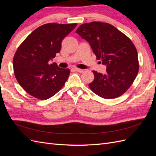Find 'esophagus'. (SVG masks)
Instances as JSON below:
<instances>
[{"instance_id": "1", "label": "esophagus", "mask_w": 156, "mask_h": 156, "mask_svg": "<svg viewBox=\"0 0 156 156\" xmlns=\"http://www.w3.org/2000/svg\"><path fill=\"white\" fill-rule=\"evenodd\" d=\"M73 69H74L75 71H76V72H79V73H83V72H84V69H79V68H73Z\"/></svg>"}]
</instances>
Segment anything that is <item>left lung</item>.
Masks as SVG:
<instances>
[{"instance_id": "8db88e82", "label": "left lung", "mask_w": 156, "mask_h": 156, "mask_svg": "<svg viewBox=\"0 0 156 156\" xmlns=\"http://www.w3.org/2000/svg\"><path fill=\"white\" fill-rule=\"evenodd\" d=\"M76 33L90 44L97 59L107 66L105 75L93 71L94 79L88 84L89 88L105 99L122 96L133 84L139 72L138 54L133 42L106 23H84Z\"/></svg>"}]
</instances>
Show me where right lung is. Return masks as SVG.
<instances>
[{
    "instance_id": "add662e5",
    "label": "right lung",
    "mask_w": 156,
    "mask_h": 156,
    "mask_svg": "<svg viewBox=\"0 0 156 156\" xmlns=\"http://www.w3.org/2000/svg\"><path fill=\"white\" fill-rule=\"evenodd\" d=\"M77 23H48L37 28L19 46L13 59L14 74L25 90L39 100H48L63 87L68 68L49 64L60 53L62 41Z\"/></svg>"
}]
</instances>
